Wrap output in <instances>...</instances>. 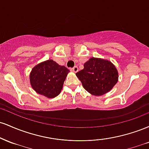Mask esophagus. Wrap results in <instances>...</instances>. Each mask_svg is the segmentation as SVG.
Instances as JSON below:
<instances>
[{
    "instance_id": "1",
    "label": "esophagus",
    "mask_w": 149,
    "mask_h": 149,
    "mask_svg": "<svg viewBox=\"0 0 149 149\" xmlns=\"http://www.w3.org/2000/svg\"><path fill=\"white\" fill-rule=\"evenodd\" d=\"M71 71H73V72H75V73H76V72H78V66H74V67H73V68H71Z\"/></svg>"
}]
</instances>
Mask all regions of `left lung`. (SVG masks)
Segmentation results:
<instances>
[{
	"instance_id": "1",
	"label": "left lung",
	"mask_w": 149,
	"mask_h": 149,
	"mask_svg": "<svg viewBox=\"0 0 149 149\" xmlns=\"http://www.w3.org/2000/svg\"><path fill=\"white\" fill-rule=\"evenodd\" d=\"M84 68L76 73L83 88L92 95L101 96L110 92L118 81L115 65L107 59L91 57Z\"/></svg>"
}]
</instances>
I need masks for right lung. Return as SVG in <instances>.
I'll use <instances>...</instances> for the list:
<instances>
[{
    "label": "right lung",
    "mask_w": 149,
    "mask_h": 149,
    "mask_svg": "<svg viewBox=\"0 0 149 149\" xmlns=\"http://www.w3.org/2000/svg\"><path fill=\"white\" fill-rule=\"evenodd\" d=\"M69 70L52 59L39 63L32 69L30 83L34 91L47 98L59 95Z\"/></svg>",
    "instance_id": "obj_1"
}]
</instances>
